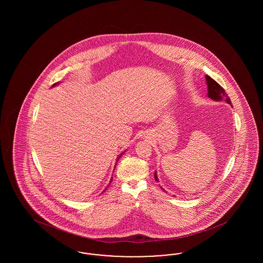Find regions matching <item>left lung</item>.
Listing matches in <instances>:
<instances>
[{
    "mask_svg": "<svg viewBox=\"0 0 263 263\" xmlns=\"http://www.w3.org/2000/svg\"><path fill=\"white\" fill-rule=\"evenodd\" d=\"M206 81H207V85H208V97L209 98H211L214 100H225L226 102H228L229 104L232 103L225 89L222 88L215 80H213L212 78L209 76H206ZM155 179L158 180L156 173H155Z\"/></svg>",
    "mask_w": 263,
    "mask_h": 263,
    "instance_id": "obj_1",
    "label": "left lung"
}]
</instances>
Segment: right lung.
Segmentation results:
<instances>
[{"mask_svg": "<svg viewBox=\"0 0 263 263\" xmlns=\"http://www.w3.org/2000/svg\"><path fill=\"white\" fill-rule=\"evenodd\" d=\"M55 85H56V84H54V85H53V86H55ZM111 180H112V179H111ZM111 180H110V182H111Z\"/></svg>", "mask_w": 263, "mask_h": 263, "instance_id": "obj_1", "label": "right lung"}]
</instances>
